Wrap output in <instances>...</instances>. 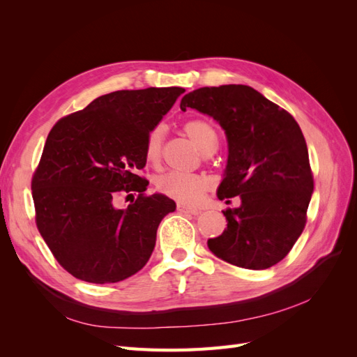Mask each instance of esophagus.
Listing matches in <instances>:
<instances>
[{"label":"esophagus","instance_id":"1","mask_svg":"<svg viewBox=\"0 0 357 357\" xmlns=\"http://www.w3.org/2000/svg\"><path fill=\"white\" fill-rule=\"evenodd\" d=\"M177 211L180 213H185V214H193V215H198L199 214V210H195V208H189L186 207V205H177Z\"/></svg>","mask_w":357,"mask_h":357}]
</instances>
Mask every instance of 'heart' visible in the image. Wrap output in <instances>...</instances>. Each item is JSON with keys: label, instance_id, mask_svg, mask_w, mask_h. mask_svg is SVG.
<instances>
[{"label": "heart", "instance_id": "b5f03b06", "mask_svg": "<svg viewBox=\"0 0 357 357\" xmlns=\"http://www.w3.org/2000/svg\"><path fill=\"white\" fill-rule=\"evenodd\" d=\"M183 131L195 143L201 152L213 153L218 147L215 129L202 119H192L183 125ZM165 129L162 125L155 126L146 137L144 158L149 164H156L162 153ZM210 181L201 174H185V172H167L155 178V188L160 195L168 197L183 205L198 204L207 192Z\"/></svg>", "mask_w": 357, "mask_h": 357}]
</instances>
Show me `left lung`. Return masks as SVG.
I'll list each match as a JSON object with an SVG mask.
<instances>
[{"mask_svg":"<svg viewBox=\"0 0 357 357\" xmlns=\"http://www.w3.org/2000/svg\"><path fill=\"white\" fill-rule=\"evenodd\" d=\"M211 116L228 138V165L218 189L219 199L240 197L238 208H226L228 226L207 241L225 262L266 269L287 256L307 223L314 180L308 149L289 112L250 86L199 88L181 98Z\"/></svg>","mask_w":357,"mask_h":357,"instance_id":"left-lung-1","label":"left lung"}]
</instances>
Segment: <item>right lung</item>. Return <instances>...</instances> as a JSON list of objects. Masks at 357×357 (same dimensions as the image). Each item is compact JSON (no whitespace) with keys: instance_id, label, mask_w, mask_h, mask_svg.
<instances>
[{"instance_id":"1","label":"right lung","mask_w":357,"mask_h":357,"mask_svg":"<svg viewBox=\"0 0 357 357\" xmlns=\"http://www.w3.org/2000/svg\"><path fill=\"white\" fill-rule=\"evenodd\" d=\"M183 88L116 91L50 129L31 189L37 228L59 265L88 283H117L142 269L176 202L139 176L147 134ZM137 198L126 209L119 195Z\"/></svg>"}]
</instances>
